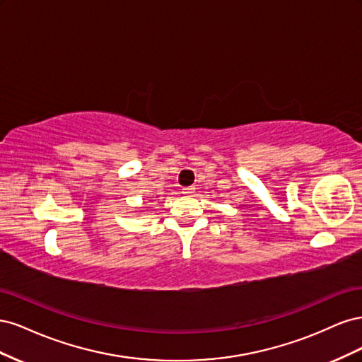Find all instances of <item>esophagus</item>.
I'll use <instances>...</instances> for the list:
<instances>
[{
    "instance_id": "1",
    "label": "esophagus",
    "mask_w": 362,
    "mask_h": 362,
    "mask_svg": "<svg viewBox=\"0 0 362 362\" xmlns=\"http://www.w3.org/2000/svg\"><path fill=\"white\" fill-rule=\"evenodd\" d=\"M182 193L184 194H192V193H194V187H193V185H192V187H184Z\"/></svg>"
}]
</instances>
